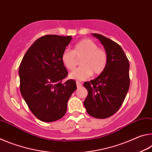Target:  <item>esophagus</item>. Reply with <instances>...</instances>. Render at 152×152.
I'll return each instance as SVG.
<instances>
[{"label": "esophagus", "mask_w": 152, "mask_h": 152, "mask_svg": "<svg viewBox=\"0 0 152 152\" xmlns=\"http://www.w3.org/2000/svg\"><path fill=\"white\" fill-rule=\"evenodd\" d=\"M76 86H77V88H80L82 86V84L79 81H76Z\"/></svg>", "instance_id": "esophagus-1"}]
</instances>
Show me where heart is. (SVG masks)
Listing matches in <instances>:
<instances>
[{
	"label": "heart",
	"instance_id": "b5f03b06",
	"mask_svg": "<svg viewBox=\"0 0 152 152\" xmlns=\"http://www.w3.org/2000/svg\"><path fill=\"white\" fill-rule=\"evenodd\" d=\"M80 61V67L69 74L72 79L84 80L93 75H99L106 68L108 56L106 51L99 46L93 41L84 39L74 45L72 51L65 50L61 54V61L66 69L72 70L76 65V59Z\"/></svg>",
	"mask_w": 152,
	"mask_h": 152
}]
</instances>
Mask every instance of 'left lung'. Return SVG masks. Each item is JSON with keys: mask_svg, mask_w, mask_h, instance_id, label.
I'll return each instance as SVG.
<instances>
[{"mask_svg": "<svg viewBox=\"0 0 152 152\" xmlns=\"http://www.w3.org/2000/svg\"><path fill=\"white\" fill-rule=\"evenodd\" d=\"M103 45L108 56L105 70L90 82L84 83L88 96L84 107L91 116L105 119L121 106L129 88V63L122 48L104 36L92 33Z\"/></svg>", "mask_w": 152, "mask_h": 152, "instance_id": "left-lung-1", "label": "left lung"}]
</instances>
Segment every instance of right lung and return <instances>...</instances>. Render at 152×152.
Instances as JSON below:
<instances>
[{
  "mask_svg": "<svg viewBox=\"0 0 152 152\" xmlns=\"http://www.w3.org/2000/svg\"><path fill=\"white\" fill-rule=\"evenodd\" d=\"M72 39L71 36H43L33 43L20 62V93L31 111L42 121L53 122L63 117L76 89L74 80L61 83L68 76L61 54Z\"/></svg>",
  "mask_w": 152,
  "mask_h": 152,
  "instance_id": "right-lung-1",
  "label": "right lung"
}]
</instances>
